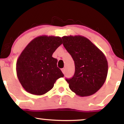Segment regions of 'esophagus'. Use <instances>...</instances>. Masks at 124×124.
<instances>
[{
    "label": "esophagus",
    "mask_w": 124,
    "mask_h": 124,
    "mask_svg": "<svg viewBox=\"0 0 124 124\" xmlns=\"http://www.w3.org/2000/svg\"><path fill=\"white\" fill-rule=\"evenodd\" d=\"M61 70H62V73H63V74H65V69H64V68H62V69H61Z\"/></svg>",
    "instance_id": "1"
}]
</instances>
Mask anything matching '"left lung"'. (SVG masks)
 I'll return each instance as SVG.
<instances>
[{"mask_svg": "<svg viewBox=\"0 0 124 124\" xmlns=\"http://www.w3.org/2000/svg\"><path fill=\"white\" fill-rule=\"evenodd\" d=\"M63 45L75 62V72L66 79L69 88L76 95L89 96L103 86L108 73V62L101 51L82 35L63 36Z\"/></svg>", "mask_w": 124, "mask_h": 124, "instance_id": "1", "label": "left lung"}]
</instances>
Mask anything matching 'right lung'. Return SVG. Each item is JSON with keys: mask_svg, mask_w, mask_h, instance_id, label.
<instances>
[{"mask_svg": "<svg viewBox=\"0 0 124 124\" xmlns=\"http://www.w3.org/2000/svg\"><path fill=\"white\" fill-rule=\"evenodd\" d=\"M62 44L60 37L41 35L32 39L22 51L16 63L17 76L21 86L32 94L41 96L53 88L63 77L52 54Z\"/></svg>", "mask_w": 124, "mask_h": 124, "instance_id": "add662e5", "label": "right lung"}]
</instances>
